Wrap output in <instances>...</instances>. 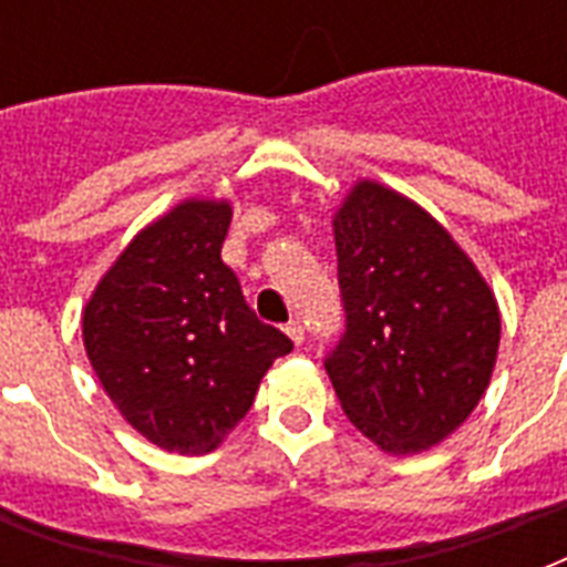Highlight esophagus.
I'll use <instances>...</instances> for the list:
<instances>
[{
    "label": "esophagus",
    "instance_id": "34e87169",
    "mask_svg": "<svg viewBox=\"0 0 567 567\" xmlns=\"http://www.w3.org/2000/svg\"><path fill=\"white\" fill-rule=\"evenodd\" d=\"M285 332H288V338H291L293 344L300 347L302 344V338H306V329H302L300 320H291L288 327H285Z\"/></svg>",
    "mask_w": 567,
    "mask_h": 567
}]
</instances>
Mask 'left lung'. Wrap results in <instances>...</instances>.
I'll use <instances>...</instances> for the list:
<instances>
[{
    "instance_id": "left-lung-1",
    "label": "left lung",
    "mask_w": 567,
    "mask_h": 567,
    "mask_svg": "<svg viewBox=\"0 0 567 567\" xmlns=\"http://www.w3.org/2000/svg\"><path fill=\"white\" fill-rule=\"evenodd\" d=\"M332 229L347 329L323 364L341 409L385 453L435 447L492 379V288L435 217L379 182H355Z\"/></svg>"
}]
</instances>
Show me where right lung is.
I'll return each instance as SVG.
<instances>
[{
	"instance_id": "add662e5",
	"label": "right lung",
	"mask_w": 567,
	"mask_h": 567,
	"mask_svg": "<svg viewBox=\"0 0 567 567\" xmlns=\"http://www.w3.org/2000/svg\"><path fill=\"white\" fill-rule=\"evenodd\" d=\"M226 199H185L135 235L84 306L93 371L144 439L212 453L291 338L249 309L220 249Z\"/></svg>"
}]
</instances>
